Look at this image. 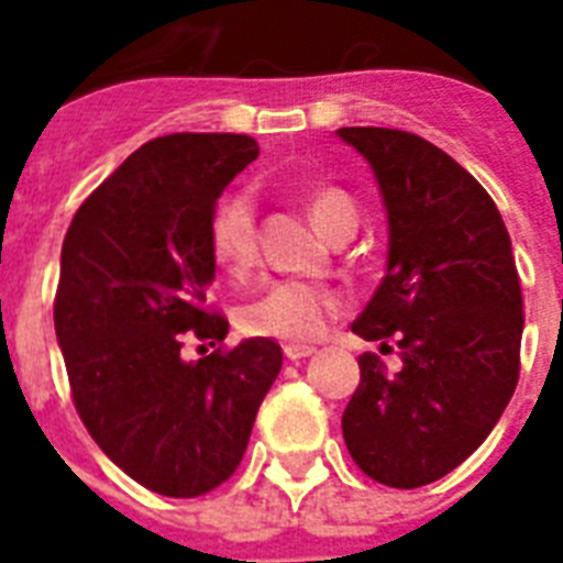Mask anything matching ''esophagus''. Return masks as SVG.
Segmentation results:
<instances>
[{
    "label": "esophagus",
    "mask_w": 563,
    "mask_h": 563,
    "mask_svg": "<svg viewBox=\"0 0 563 563\" xmlns=\"http://www.w3.org/2000/svg\"><path fill=\"white\" fill-rule=\"evenodd\" d=\"M283 353H286V360L289 362H300V360H307V356H312L316 347H309V344H286Z\"/></svg>",
    "instance_id": "obj_1"
}]
</instances>
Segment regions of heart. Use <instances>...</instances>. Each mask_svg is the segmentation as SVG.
<instances>
[{
    "label": "heart",
    "mask_w": 563,
    "mask_h": 563,
    "mask_svg": "<svg viewBox=\"0 0 563 563\" xmlns=\"http://www.w3.org/2000/svg\"><path fill=\"white\" fill-rule=\"evenodd\" d=\"M307 210L327 236L356 228V207L342 189L312 187L307 192ZM210 256L230 277H245L256 263V203L245 189L221 195L210 212L207 228ZM342 295L330 286L307 280H280L263 289L239 312V327L256 339L303 344L316 342L327 324L342 312Z\"/></svg>",
    "instance_id": "heart-1"
}]
</instances>
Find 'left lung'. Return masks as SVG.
<instances>
[{
  "label": "left lung",
  "mask_w": 563,
  "mask_h": 563,
  "mask_svg": "<svg viewBox=\"0 0 563 563\" xmlns=\"http://www.w3.org/2000/svg\"><path fill=\"white\" fill-rule=\"evenodd\" d=\"M371 163L388 212V272L353 333L400 351L388 374L360 356L342 415L353 462L388 488L455 471L497 427L517 388L523 295L497 203L423 136L339 128Z\"/></svg>",
  "instance_id": "8db88e82"
}]
</instances>
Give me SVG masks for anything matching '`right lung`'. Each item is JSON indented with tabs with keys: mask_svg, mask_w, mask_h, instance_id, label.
I'll list each match as a JSON object with an SVG mask.
<instances>
[{
	"mask_svg": "<svg viewBox=\"0 0 563 563\" xmlns=\"http://www.w3.org/2000/svg\"><path fill=\"white\" fill-rule=\"evenodd\" d=\"M256 154L245 134L157 136L92 189L60 247L55 333L75 409L110 462L163 497H201L233 476L280 374L272 339L180 356L187 339L228 335L207 303V228Z\"/></svg>",
	"mask_w": 563,
	"mask_h": 563,
	"instance_id": "add662e5",
	"label": "right lung"
}]
</instances>
